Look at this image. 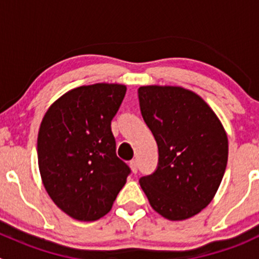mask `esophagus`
<instances>
[{"instance_id": "obj_1", "label": "esophagus", "mask_w": 259, "mask_h": 259, "mask_svg": "<svg viewBox=\"0 0 259 259\" xmlns=\"http://www.w3.org/2000/svg\"><path fill=\"white\" fill-rule=\"evenodd\" d=\"M130 168H132L133 173H137V171H138V161H137V159H133V160L130 161Z\"/></svg>"}]
</instances>
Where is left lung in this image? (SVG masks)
<instances>
[{"label": "left lung", "mask_w": 259, "mask_h": 259, "mask_svg": "<svg viewBox=\"0 0 259 259\" xmlns=\"http://www.w3.org/2000/svg\"><path fill=\"white\" fill-rule=\"evenodd\" d=\"M139 103L159 149V164L140 178L151 208L184 221L213 200L228 161L223 124L198 94L182 86H140Z\"/></svg>", "instance_id": "obj_1"}]
</instances>
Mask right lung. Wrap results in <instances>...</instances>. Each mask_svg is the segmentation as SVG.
<instances>
[{"label": "right lung", "instance_id": "obj_1", "mask_svg": "<svg viewBox=\"0 0 259 259\" xmlns=\"http://www.w3.org/2000/svg\"><path fill=\"white\" fill-rule=\"evenodd\" d=\"M126 93L122 83L83 85L46 111L37 158L46 192L64 213L94 222L111 210L130 169L116 156L111 120Z\"/></svg>", "mask_w": 259, "mask_h": 259}]
</instances>
